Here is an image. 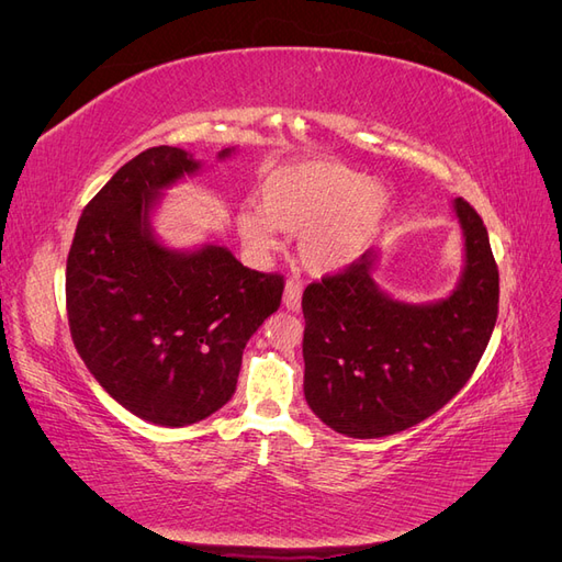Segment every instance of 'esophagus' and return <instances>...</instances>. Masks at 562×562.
Segmentation results:
<instances>
[{
  "label": "esophagus",
  "mask_w": 562,
  "mask_h": 562,
  "mask_svg": "<svg viewBox=\"0 0 562 562\" xmlns=\"http://www.w3.org/2000/svg\"><path fill=\"white\" fill-rule=\"evenodd\" d=\"M283 307L291 310V312H297L302 307V283L297 279H288L285 281Z\"/></svg>",
  "instance_id": "34e87169"
}]
</instances>
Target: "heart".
Masks as SVG:
<instances>
[{"instance_id": "obj_1", "label": "heart", "mask_w": 562, "mask_h": 562, "mask_svg": "<svg viewBox=\"0 0 562 562\" xmlns=\"http://www.w3.org/2000/svg\"><path fill=\"white\" fill-rule=\"evenodd\" d=\"M258 209L236 217L244 244L258 255L279 248V234L300 232L297 252L316 274L353 265L382 229L391 194L366 173L330 159L271 168L258 190Z\"/></svg>"}]
</instances>
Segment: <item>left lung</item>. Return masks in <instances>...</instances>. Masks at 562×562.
<instances>
[{"instance_id": "8db88e82", "label": "left lung", "mask_w": 562, "mask_h": 562, "mask_svg": "<svg viewBox=\"0 0 562 562\" xmlns=\"http://www.w3.org/2000/svg\"><path fill=\"white\" fill-rule=\"evenodd\" d=\"M452 211L464 269L448 297H391L372 277L375 250L304 291V398L333 431L382 438L415 427L479 366L497 323L499 271L481 215L464 199Z\"/></svg>"}]
</instances>
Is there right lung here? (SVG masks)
I'll use <instances>...</instances> for the list:
<instances>
[{
	"label": "right lung",
	"mask_w": 562,
	"mask_h": 562,
	"mask_svg": "<svg viewBox=\"0 0 562 562\" xmlns=\"http://www.w3.org/2000/svg\"><path fill=\"white\" fill-rule=\"evenodd\" d=\"M199 171L180 147L140 151L83 209L67 255L81 361L119 405L159 427L201 422L232 398L246 342L283 295V277L244 267L225 246L173 250L157 239L164 190Z\"/></svg>",
	"instance_id": "obj_1"
}]
</instances>
